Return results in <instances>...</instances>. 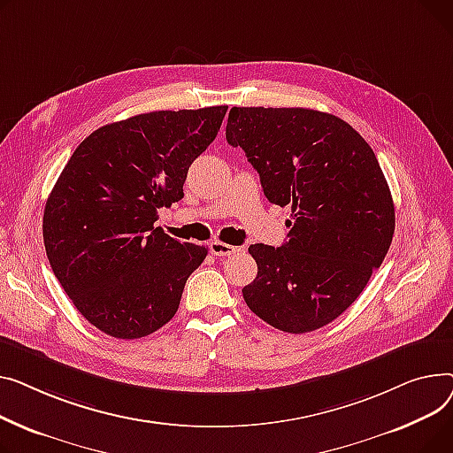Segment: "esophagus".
Instances as JSON below:
<instances>
[{"instance_id": "1", "label": "esophagus", "mask_w": 453, "mask_h": 453, "mask_svg": "<svg viewBox=\"0 0 453 453\" xmlns=\"http://www.w3.org/2000/svg\"><path fill=\"white\" fill-rule=\"evenodd\" d=\"M239 249L237 247H232V245H228V243H223V242H211L210 243V252L214 254V256H232V254H235Z\"/></svg>"}]
</instances>
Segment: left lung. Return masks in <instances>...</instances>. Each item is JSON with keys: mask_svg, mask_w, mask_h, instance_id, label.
Here are the masks:
<instances>
[{"mask_svg": "<svg viewBox=\"0 0 453 453\" xmlns=\"http://www.w3.org/2000/svg\"><path fill=\"white\" fill-rule=\"evenodd\" d=\"M226 142L243 148L265 197L292 211L281 247H249L257 263L243 287L249 309L292 334L327 326L393 239L395 206L373 150L348 122L305 108H232Z\"/></svg>", "mask_w": 453, "mask_h": 453, "instance_id": "left-lung-1", "label": "left lung"}]
</instances>
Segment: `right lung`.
Segmentation results:
<instances>
[{
    "instance_id": "right-lung-1",
    "label": "right lung",
    "mask_w": 453,
    "mask_h": 453,
    "mask_svg": "<svg viewBox=\"0 0 453 453\" xmlns=\"http://www.w3.org/2000/svg\"><path fill=\"white\" fill-rule=\"evenodd\" d=\"M228 105L151 111L80 142L43 210L50 269L86 320L133 340L168 324L208 254L153 226L182 199L190 165L216 139Z\"/></svg>"
}]
</instances>
